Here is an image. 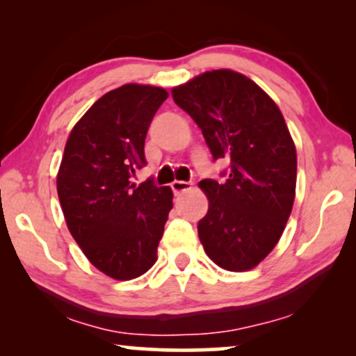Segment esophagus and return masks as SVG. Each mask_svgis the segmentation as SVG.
Segmentation results:
<instances>
[{
    "instance_id": "34e87169",
    "label": "esophagus",
    "mask_w": 356,
    "mask_h": 356,
    "mask_svg": "<svg viewBox=\"0 0 356 356\" xmlns=\"http://www.w3.org/2000/svg\"><path fill=\"white\" fill-rule=\"evenodd\" d=\"M191 188H193L191 183H188V181H173L172 183V189L175 194H181L184 191H189Z\"/></svg>"
}]
</instances>
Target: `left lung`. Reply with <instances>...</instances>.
Listing matches in <instances>:
<instances>
[{"label":"left lung","mask_w":356,"mask_h":356,"mask_svg":"<svg viewBox=\"0 0 356 356\" xmlns=\"http://www.w3.org/2000/svg\"><path fill=\"white\" fill-rule=\"evenodd\" d=\"M173 100L202 131L225 181L202 179L209 211L197 223L204 251L222 269L256 267L279 243L295 201L296 150L275 102L246 76L207 71L175 87Z\"/></svg>","instance_id":"left-lung-1"}]
</instances>
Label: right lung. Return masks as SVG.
<instances>
[{
  "instance_id": "1",
  "label": "right lung",
  "mask_w": 356,
  "mask_h": 356,
  "mask_svg": "<svg viewBox=\"0 0 356 356\" xmlns=\"http://www.w3.org/2000/svg\"><path fill=\"white\" fill-rule=\"evenodd\" d=\"M162 87L124 84L100 97L67 138L56 178L72 238L100 272L115 280L143 275L157 261L173 193L154 179L134 184Z\"/></svg>"
}]
</instances>
